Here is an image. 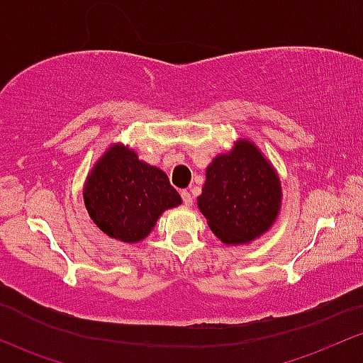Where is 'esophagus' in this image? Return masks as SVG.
<instances>
[{
  "instance_id": "34e87169",
  "label": "esophagus",
  "mask_w": 363,
  "mask_h": 363,
  "mask_svg": "<svg viewBox=\"0 0 363 363\" xmlns=\"http://www.w3.org/2000/svg\"><path fill=\"white\" fill-rule=\"evenodd\" d=\"M182 200H183V203H185V207H191V203H194V197H191V194L189 190L182 191Z\"/></svg>"
}]
</instances>
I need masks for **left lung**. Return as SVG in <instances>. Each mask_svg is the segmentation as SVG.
<instances>
[{
    "label": "left lung",
    "mask_w": 363,
    "mask_h": 363,
    "mask_svg": "<svg viewBox=\"0 0 363 363\" xmlns=\"http://www.w3.org/2000/svg\"><path fill=\"white\" fill-rule=\"evenodd\" d=\"M197 206L224 245H246L275 224L282 207V183L257 144L241 138L207 166Z\"/></svg>",
    "instance_id": "8db88e82"
}]
</instances>
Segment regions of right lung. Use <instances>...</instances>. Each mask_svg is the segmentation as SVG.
Instances as JSON below:
<instances>
[{
  "label": "right lung",
  "instance_id": "1",
  "mask_svg": "<svg viewBox=\"0 0 363 363\" xmlns=\"http://www.w3.org/2000/svg\"><path fill=\"white\" fill-rule=\"evenodd\" d=\"M83 200L101 233L129 245L146 240L164 211L182 206L168 174L122 143L110 144L93 164Z\"/></svg>",
  "mask_w": 363,
  "mask_h": 363
}]
</instances>
